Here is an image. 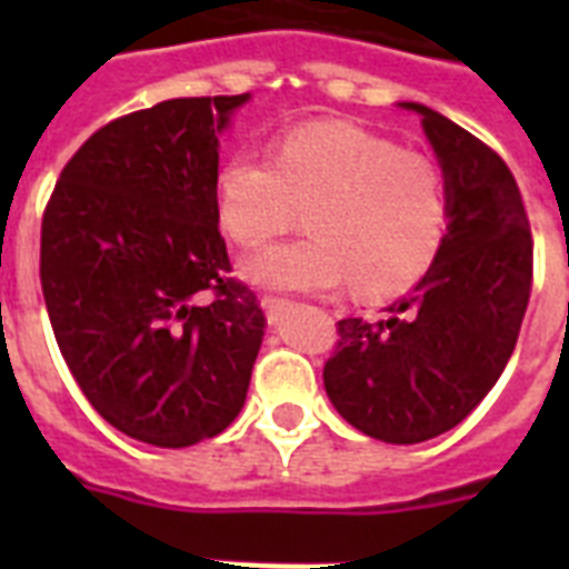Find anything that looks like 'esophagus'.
I'll use <instances>...</instances> for the list:
<instances>
[{"instance_id":"esophagus-1","label":"esophagus","mask_w":569,"mask_h":569,"mask_svg":"<svg viewBox=\"0 0 569 569\" xmlns=\"http://www.w3.org/2000/svg\"><path fill=\"white\" fill-rule=\"evenodd\" d=\"M262 307H266L268 321H271V325H277V321H283L286 316H289V312L298 307V303L286 301V298H266V301H262Z\"/></svg>"}]
</instances>
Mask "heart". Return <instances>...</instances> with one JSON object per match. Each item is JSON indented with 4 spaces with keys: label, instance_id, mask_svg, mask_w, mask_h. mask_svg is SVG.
<instances>
[{
    "label": "heart",
    "instance_id": "obj_1",
    "mask_svg": "<svg viewBox=\"0 0 569 569\" xmlns=\"http://www.w3.org/2000/svg\"><path fill=\"white\" fill-rule=\"evenodd\" d=\"M214 206L241 248L266 244L307 209L310 239L244 262L250 283L274 292H330L346 280L363 298L407 292L431 271L449 230L440 164L342 123L292 129L277 138L271 159L230 156L214 180Z\"/></svg>",
    "mask_w": 569,
    "mask_h": 569
}]
</instances>
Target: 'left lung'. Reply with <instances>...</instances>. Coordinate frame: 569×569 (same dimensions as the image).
Segmentation results:
<instances>
[{
    "mask_svg": "<svg viewBox=\"0 0 569 569\" xmlns=\"http://www.w3.org/2000/svg\"><path fill=\"white\" fill-rule=\"evenodd\" d=\"M422 129L449 186V232L431 271L389 319L339 321L325 389L375 440L425 442L463 422L493 389L531 295V227L502 156L428 106Z\"/></svg>",
    "mask_w": 569,
    "mask_h": 569,
    "instance_id": "8db88e82",
    "label": "left lung"
}]
</instances>
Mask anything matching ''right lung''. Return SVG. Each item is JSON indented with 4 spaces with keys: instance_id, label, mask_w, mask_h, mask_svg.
I'll list each match as a JSON object with an SVG mask.
<instances>
[{
    "instance_id": "right-lung-1",
    "label": "right lung",
    "mask_w": 569,
    "mask_h": 569,
    "mask_svg": "<svg viewBox=\"0 0 569 569\" xmlns=\"http://www.w3.org/2000/svg\"><path fill=\"white\" fill-rule=\"evenodd\" d=\"M248 102L180 97L97 129L40 223V286L67 369L127 437L186 449L239 416L266 337L218 230V132Z\"/></svg>"
}]
</instances>
